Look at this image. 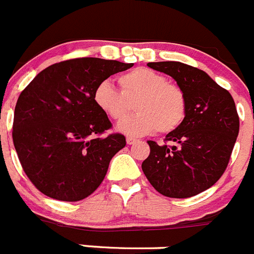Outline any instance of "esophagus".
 Masks as SVG:
<instances>
[{"mask_svg": "<svg viewBox=\"0 0 254 254\" xmlns=\"http://www.w3.org/2000/svg\"><path fill=\"white\" fill-rule=\"evenodd\" d=\"M126 142H127V144H134L138 142V139L133 138V137H127V138H126Z\"/></svg>", "mask_w": 254, "mask_h": 254, "instance_id": "obj_1", "label": "esophagus"}]
</instances>
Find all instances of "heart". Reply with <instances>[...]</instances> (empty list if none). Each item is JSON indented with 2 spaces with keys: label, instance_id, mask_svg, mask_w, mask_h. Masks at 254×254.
Here are the masks:
<instances>
[{
  "label": "heart",
  "instance_id": "1",
  "mask_svg": "<svg viewBox=\"0 0 254 254\" xmlns=\"http://www.w3.org/2000/svg\"><path fill=\"white\" fill-rule=\"evenodd\" d=\"M121 92L110 82L96 87L93 101L111 120H122L134 99L137 113L117 123V131L128 136H144L158 131L170 133L183 122L187 110L186 95L180 86L147 67H137L118 77Z\"/></svg>",
  "mask_w": 254,
  "mask_h": 254
}]
</instances>
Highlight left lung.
Returning <instances> with one entry per match:
<instances>
[{"label":"left lung","instance_id":"1","mask_svg":"<svg viewBox=\"0 0 254 254\" xmlns=\"http://www.w3.org/2000/svg\"><path fill=\"white\" fill-rule=\"evenodd\" d=\"M147 66L177 82L187 110L183 122L166 136L172 146L148 141L151 152L142 171L161 194L192 197L212 187L226 171L240 131L236 105L231 93L202 69L175 61Z\"/></svg>","mask_w":254,"mask_h":254}]
</instances>
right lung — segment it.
Here are the masks:
<instances>
[{
	"mask_svg": "<svg viewBox=\"0 0 254 254\" xmlns=\"http://www.w3.org/2000/svg\"><path fill=\"white\" fill-rule=\"evenodd\" d=\"M133 64L84 57L51 64L17 100L13 144L23 171L53 199L81 201L102 183L112 157L126 146L96 106V87Z\"/></svg>",
	"mask_w": 254,
	"mask_h": 254,
	"instance_id": "obj_1",
	"label": "right lung"
}]
</instances>
